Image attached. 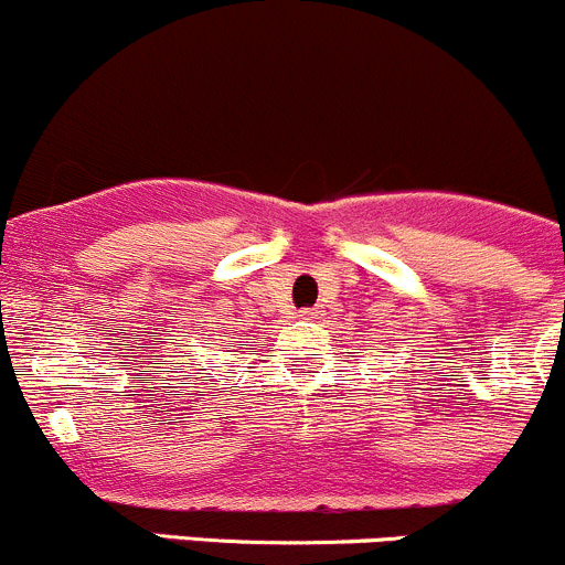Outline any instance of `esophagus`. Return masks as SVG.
I'll return each mask as SVG.
<instances>
[{"label": "esophagus", "mask_w": 565, "mask_h": 565, "mask_svg": "<svg viewBox=\"0 0 565 565\" xmlns=\"http://www.w3.org/2000/svg\"><path fill=\"white\" fill-rule=\"evenodd\" d=\"M319 313H321V310H302L299 316H302L305 321H313V319H319Z\"/></svg>", "instance_id": "obj_1"}]
</instances>
